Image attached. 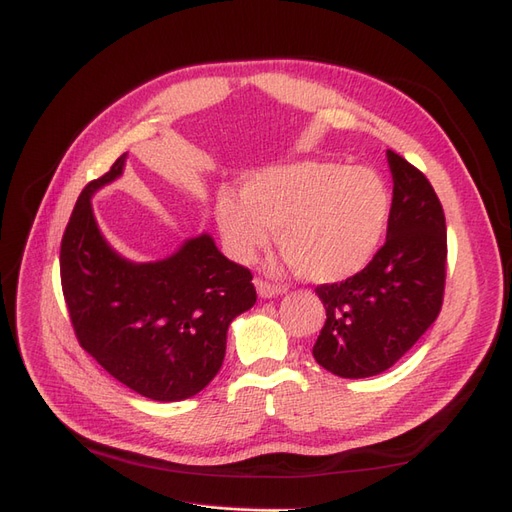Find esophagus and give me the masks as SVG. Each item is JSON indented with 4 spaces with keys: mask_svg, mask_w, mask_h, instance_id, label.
Instances as JSON below:
<instances>
[{
    "mask_svg": "<svg viewBox=\"0 0 512 512\" xmlns=\"http://www.w3.org/2000/svg\"><path fill=\"white\" fill-rule=\"evenodd\" d=\"M254 284H256V290H258V294H260L262 299L277 297V294H282V292L286 290L284 286H280V284H271V282H267V280H260V277H256Z\"/></svg>",
    "mask_w": 512,
    "mask_h": 512,
    "instance_id": "esophagus-1",
    "label": "esophagus"
}]
</instances>
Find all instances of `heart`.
I'll list each match as a JSON object with an SVG mask.
<instances>
[{
	"mask_svg": "<svg viewBox=\"0 0 512 512\" xmlns=\"http://www.w3.org/2000/svg\"><path fill=\"white\" fill-rule=\"evenodd\" d=\"M389 192L369 168L335 162H299L247 181L241 198L224 192L215 222L228 254L250 262L271 241L309 280L342 282L363 271L378 252Z\"/></svg>",
	"mask_w": 512,
	"mask_h": 512,
	"instance_id": "heart-1",
	"label": "heart"
}]
</instances>
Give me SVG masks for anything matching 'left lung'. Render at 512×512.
Instances as JSON below:
<instances>
[{"label": "left lung", "instance_id": "8db88e82", "mask_svg": "<svg viewBox=\"0 0 512 512\" xmlns=\"http://www.w3.org/2000/svg\"><path fill=\"white\" fill-rule=\"evenodd\" d=\"M393 203L386 241L369 265L320 284L327 320L314 359L339 378H369L393 367L438 318L446 284V220L429 179L386 151Z\"/></svg>", "mask_w": 512, "mask_h": 512}]
</instances>
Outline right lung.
<instances>
[{"instance_id":"add662e5","label":"right lung","mask_w":512,"mask_h":512,"mask_svg":"<svg viewBox=\"0 0 512 512\" xmlns=\"http://www.w3.org/2000/svg\"><path fill=\"white\" fill-rule=\"evenodd\" d=\"M126 153L89 181L61 239V290L79 344L121 384L156 401L200 393L218 374L230 322L256 303L252 271L209 235L158 262H130L106 243L91 194L117 179Z\"/></svg>"}]
</instances>
